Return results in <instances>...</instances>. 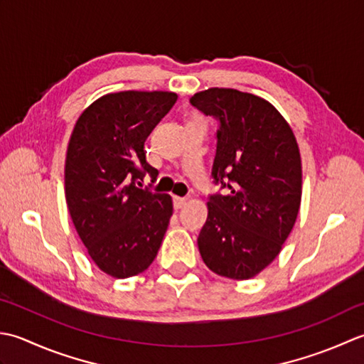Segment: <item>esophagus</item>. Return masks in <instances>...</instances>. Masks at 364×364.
Here are the masks:
<instances>
[{
    "label": "esophagus",
    "instance_id": "obj_1",
    "mask_svg": "<svg viewBox=\"0 0 364 364\" xmlns=\"http://www.w3.org/2000/svg\"><path fill=\"white\" fill-rule=\"evenodd\" d=\"M187 204H188V198H179V196L174 198V209H182V207H185Z\"/></svg>",
    "mask_w": 364,
    "mask_h": 364
}]
</instances>
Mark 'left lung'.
<instances>
[{
    "label": "left lung",
    "instance_id": "obj_1",
    "mask_svg": "<svg viewBox=\"0 0 364 364\" xmlns=\"http://www.w3.org/2000/svg\"><path fill=\"white\" fill-rule=\"evenodd\" d=\"M191 105L220 121L212 177L228 188L207 203L198 237L204 264L250 279L279 255L301 203V159L291 125L262 97L231 87L196 92Z\"/></svg>",
    "mask_w": 364,
    "mask_h": 364
}]
</instances>
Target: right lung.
<instances>
[{
  "instance_id": "right-lung-1",
  "label": "right lung",
  "mask_w": 364,
  "mask_h": 364,
  "mask_svg": "<svg viewBox=\"0 0 364 364\" xmlns=\"http://www.w3.org/2000/svg\"><path fill=\"white\" fill-rule=\"evenodd\" d=\"M177 100L169 91L102 95L75 122L65 155L64 185L70 218L87 255L113 278L143 273L159 253L173 215L169 195L141 188L144 143Z\"/></svg>"
}]
</instances>
